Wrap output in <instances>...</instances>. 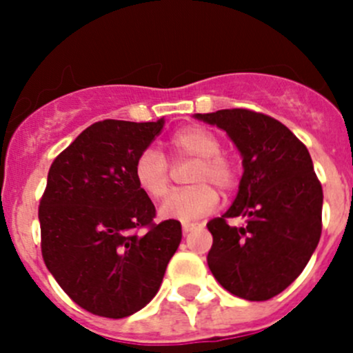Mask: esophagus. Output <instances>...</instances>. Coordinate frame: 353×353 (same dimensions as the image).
<instances>
[{"label": "esophagus", "instance_id": "esophagus-1", "mask_svg": "<svg viewBox=\"0 0 353 353\" xmlns=\"http://www.w3.org/2000/svg\"><path fill=\"white\" fill-rule=\"evenodd\" d=\"M194 227H196V223L184 222V223H183V234H188V232H191V230H193Z\"/></svg>", "mask_w": 353, "mask_h": 353}]
</instances>
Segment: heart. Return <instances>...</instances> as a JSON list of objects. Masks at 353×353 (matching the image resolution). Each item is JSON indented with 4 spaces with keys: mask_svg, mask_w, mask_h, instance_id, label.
I'll list each match as a JSON object with an SVG mask.
<instances>
[{
    "mask_svg": "<svg viewBox=\"0 0 353 353\" xmlns=\"http://www.w3.org/2000/svg\"><path fill=\"white\" fill-rule=\"evenodd\" d=\"M174 162L184 159L196 160L191 184L188 190L174 191L162 201L159 213L162 219L191 222L206 213L213 212L219 205V194L210 184L223 193L234 190L237 183V169L232 159L220 154L222 141L212 130L203 126H188L177 130L167 141ZM138 188L147 196L160 199L169 190L170 167L162 152L145 148L138 155L133 169Z\"/></svg>",
    "mask_w": 353,
    "mask_h": 353,
    "instance_id": "heart-1",
    "label": "heart"
}]
</instances>
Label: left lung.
<instances>
[{"mask_svg":"<svg viewBox=\"0 0 353 353\" xmlns=\"http://www.w3.org/2000/svg\"><path fill=\"white\" fill-rule=\"evenodd\" d=\"M229 134L243 155L239 191L213 236L208 268L225 290L268 301L297 279L321 237L323 188L305 145L280 121L249 109L194 114ZM241 216V228L228 220Z\"/></svg>","mask_w":353,"mask_h":353,"instance_id":"obj_1","label":"left lung"}]
</instances>
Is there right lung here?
Returning <instances> with one entry per match:
<instances>
[{
  "label": "right lung",
  "mask_w": 353,
  "mask_h": 353,
  "mask_svg": "<svg viewBox=\"0 0 353 353\" xmlns=\"http://www.w3.org/2000/svg\"><path fill=\"white\" fill-rule=\"evenodd\" d=\"M163 128L105 119L81 131L54 159L39 205L46 266L92 314L126 318L159 292L183 237L177 220L155 223V206L133 169ZM141 226L145 234H137Z\"/></svg>",
  "instance_id": "1"
}]
</instances>
